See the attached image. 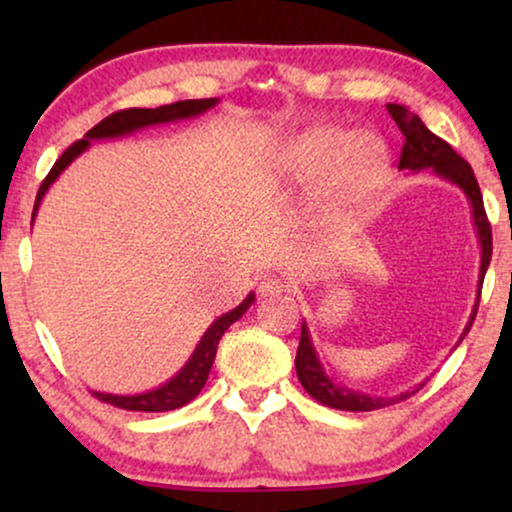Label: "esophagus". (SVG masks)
Masks as SVG:
<instances>
[{"label":"esophagus","instance_id":"34e87169","mask_svg":"<svg viewBox=\"0 0 512 512\" xmlns=\"http://www.w3.org/2000/svg\"><path fill=\"white\" fill-rule=\"evenodd\" d=\"M286 291H289V282H284V279L277 275L263 277L261 284H258V296L261 298H272V296H279V293H286Z\"/></svg>","mask_w":512,"mask_h":512}]
</instances>
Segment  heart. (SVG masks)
<instances>
[{"mask_svg": "<svg viewBox=\"0 0 512 512\" xmlns=\"http://www.w3.org/2000/svg\"><path fill=\"white\" fill-rule=\"evenodd\" d=\"M384 163L380 142L345 135L335 125H314L277 153V172L289 184L314 179L310 212L321 223H340L356 212Z\"/></svg>", "mask_w": 512, "mask_h": 512, "instance_id": "obj_1", "label": "heart"}]
</instances>
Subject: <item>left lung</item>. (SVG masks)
Listing matches in <instances>:
<instances>
[{"label": "left lung", "instance_id": "8db88e82", "mask_svg": "<svg viewBox=\"0 0 512 512\" xmlns=\"http://www.w3.org/2000/svg\"><path fill=\"white\" fill-rule=\"evenodd\" d=\"M387 109H389L391 118L396 121L398 130H401L405 137L403 149H401V160H398V170H410V172L431 170L436 177L450 181V184H454V186H459L468 198V202H471L475 235H478V242H480V277H478V303H480L482 279H485L489 261H492V228H489L485 205H482V193H480L478 181H475L471 165H468L450 144L433 135V132L422 123V118H419L417 114H412L408 107H403V104H387ZM478 303L473 305L471 319H468V324L464 328V333H461L459 342L466 338L468 331H471L475 312H478ZM296 373H298L300 384H303L305 391L312 398H317L319 403L328 405V408L349 410V412H368V410L387 408V405L405 401V398L412 396L415 391L424 387V384H419L417 389L403 391V394L391 396V398L370 396V394H363V391L340 387V384H335L331 377H328L326 368L321 366L317 349H314V345H312L310 328H307L305 321H303V328H300Z\"/></svg>", "mask_w": 512, "mask_h": 512}]
</instances>
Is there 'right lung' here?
I'll list each match as a JSON object with an SVG mask.
<instances>
[{
    "label": "right lung",
    "mask_w": 512,
    "mask_h": 512,
    "mask_svg": "<svg viewBox=\"0 0 512 512\" xmlns=\"http://www.w3.org/2000/svg\"><path fill=\"white\" fill-rule=\"evenodd\" d=\"M216 104H219V97H207V100H181L174 104H165V107H158V109H123V111H116V114L107 116L104 121L97 123L93 130H88L86 135H83V139H79V142H74L72 146H69V149L60 156L58 163L51 167V172H48L44 184L39 186L37 200H34L32 221L39 212V205H41V200H44V195L48 193V188L53 186V181L58 179L60 174L65 172L83 151H88L90 142H100V139H118V137L132 135V132H137L142 128H151V125L195 118V116L205 114V111H209L212 107H216ZM254 300H256V296H254V291H251L249 296L235 307V310L221 314V317L216 319L205 333H202L200 342L195 345L193 354L188 356V361L181 366L179 373H174L170 380L160 384V387L151 389V391H142V394H128V396L104 394V391H93V394L104 403L116 405V408L137 410V412H167V410H177V408H181V405L191 403L193 398L200 394L202 387H205L221 335L228 331L230 324H235V321L240 319L251 305H254Z\"/></svg>",
    "instance_id": "obj_1"
}]
</instances>
